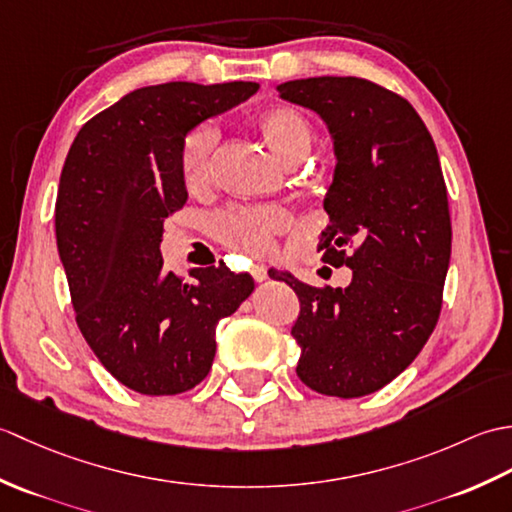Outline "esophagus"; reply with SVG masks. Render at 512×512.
<instances>
[{
  "mask_svg": "<svg viewBox=\"0 0 512 512\" xmlns=\"http://www.w3.org/2000/svg\"><path fill=\"white\" fill-rule=\"evenodd\" d=\"M250 275H253L255 281H264V279H268V266L253 264L250 266Z\"/></svg>",
  "mask_w": 512,
  "mask_h": 512,
  "instance_id": "34e87169",
  "label": "esophagus"
}]
</instances>
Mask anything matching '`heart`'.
Returning <instances> with one entry per match:
<instances>
[{
    "label": "heart",
    "mask_w": 512,
    "mask_h": 512,
    "mask_svg": "<svg viewBox=\"0 0 512 512\" xmlns=\"http://www.w3.org/2000/svg\"><path fill=\"white\" fill-rule=\"evenodd\" d=\"M259 134L270 151L286 165H297L310 154L314 143L312 125L295 107L277 105L255 116ZM217 129L211 123L195 127L182 145V178L189 189H202L211 180ZM286 226V215L277 206H233L215 217V235L224 244L246 253H264L273 237Z\"/></svg>",
    "instance_id": "obj_1"
}]
</instances>
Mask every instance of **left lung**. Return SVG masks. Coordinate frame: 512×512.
<instances>
[{"mask_svg":"<svg viewBox=\"0 0 512 512\" xmlns=\"http://www.w3.org/2000/svg\"><path fill=\"white\" fill-rule=\"evenodd\" d=\"M277 92L330 132L336 167L319 250L350 266L352 281L314 288L290 273L270 277L301 303L290 330L299 378L325 396L361 398L405 372L440 317L451 217L438 149L411 103L372 81L312 76Z\"/></svg>","mask_w":512,"mask_h":512,"instance_id":"1","label":"left lung"}]
</instances>
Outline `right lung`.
Masks as SVG:
<instances>
[{
    "label": "right lung",
    "mask_w": 512,
    "mask_h": 512,
    "mask_svg": "<svg viewBox=\"0 0 512 512\" xmlns=\"http://www.w3.org/2000/svg\"><path fill=\"white\" fill-rule=\"evenodd\" d=\"M257 90L250 81L134 90L90 118L65 158L54 228L76 325L107 372L138 394L202 383L217 323L255 288L224 264L191 268L189 281L167 273L160 242L189 198L184 138Z\"/></svg>",
    "instance_id": "obj_1"
}]
</instances>
